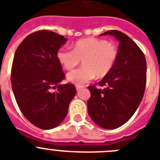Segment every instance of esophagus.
<instances>
[{
	"mask_svg": "<svg viewBox=\"0 0 160 160\" xmlns=\"http://www.w3.org/2000/svg\"><path fill=\"white\" fill-rule=\"evenodd\" d=\"M76 90L79 91L80 89H81V88H83V86H81V85H76Z\"/></svg>",
	"mask_w": 160,
	"mask_h": 160,
	"instance_id": "1",
	"label": "esophagus"
}]
</instances>
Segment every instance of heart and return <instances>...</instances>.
Returning a JSON list of instances; mask_svg holds the SVG:
<instances>
[{"label": "heart", "mask_w": 160, "mask_h": 160, "mask_svg": "<svg viewBox=\"0 0 160 160\" xmlns=\"http://www.w3.org/2000/svg\"><path fill=\"white\" fill-rule=\"evenodd\" d=\"M58 60L65 69L72 70L82 60L83 68L67 75L69 82L83 85L97 76H107L118 58V49L108 41L96 38H85L75 43L73 50L62 48L58 51Z\"/></svg>", "instance_id": "obj_1"}]
</instances>
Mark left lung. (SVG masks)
Returning <instances> with one entry per match:
<instances>
[{
    "mask_svg": "<svg viewBox=\"0 0 160 160\" xmlns=\"http://www.w3.org/2000/svg\"><path fill=\"white\" fill-rule=\"evenodd\" d=\"M119 41L118 58L114 68L95 86H88L91 96L88 113L101 128L115 129L132 117L140 105L146 83L144 53L132 39L116 30L107 31ZM103 87V88H101Z\"/></svg>",
    "mask_w": 160,
    "mask_h": 160,
    "instance_id": "8db88e82",
    "label": "left lung"
}]
</instances>
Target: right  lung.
I'll return each instance as SVG.
<instances>
[{"label": "right lung", "instance_id": "1", "mask_svg": "<svg viewBox=\"0 0 160 160\" xmlns=\"http://www.w3.org/2000/svg\"><path fill=\"white\" fill-rule=\"evenodd\" d=\"M67 39L53 32L32 33L18 45L11 69L17 104L28 121L51 129L63 121L76 93L73 84H62L65 77L57 53ZM52 88H57L52 93Z\"/></svg>", "mask_w": 160, "mask_h": 160}]
</instances>
